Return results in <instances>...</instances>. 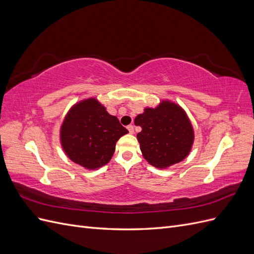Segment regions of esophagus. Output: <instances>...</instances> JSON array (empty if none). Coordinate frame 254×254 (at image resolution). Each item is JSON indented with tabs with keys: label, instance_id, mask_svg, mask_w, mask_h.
<instances>
[{
	"label": "esophagus",
	"instance_id": "1",
	"mask_svg": "<svg viewBox=\"0 0 254 254\" xmlns=\"http://www.w3.org/2000/svg\"><path fill=\"white\" fill-rule=\"evenodd\" d=\"M127 129H128V131H129V133H133L134 132V129H133V126L132 125H128L127 126Z\"/></svg>",
	"mask_w": 254,
	"mask_h": 254
}]
</instances>
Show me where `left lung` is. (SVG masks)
Returning a JSON list of instances; mask_svg holds the SVG:
<instances>
[{
  "label": "left lung",
  "mask_w": 254,
  "mask_h": 254,
  "mask_svg": "<svg viewBox=\"0 0 254 254\" xmlns=\"http://www.w3.org/2000/svg\"><path fill=\"white\" fill-rule=\"evenodd\" d=\"M142 131L136 137L143 157L155 167L165 168L186 159L194 141L190 122L178 105L162 102L146 108L134 120Z\"/></svg>",
  "instance_id": "obj_1"
}]
</instances>
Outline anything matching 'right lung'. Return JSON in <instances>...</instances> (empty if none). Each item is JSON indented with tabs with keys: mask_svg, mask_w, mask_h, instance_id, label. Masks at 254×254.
Masks as SVG:
<instances>
[{
	"mask_svg": "<svg viewBox=\"0 0 254 254\" xmlns=\"http://www.w3.org/2000/svg\"><path fill=\"white\" fill-rule=\"evenodd\" d=\"M128 130L114 115L106 111L95 98L75 105L68 111L60 130V140L66 156L89 170L107 164L115 144Z\"/></svg>",
	"mask_w": 254,
	"mask_h": 254,
	"instance_id": "1",
	"label": "right lung"
}]
</instances>
